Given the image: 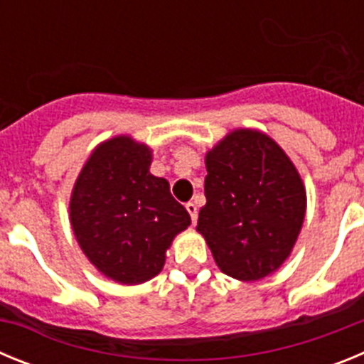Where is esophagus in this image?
<instances>
[{
  "mask_svg": "<svg viewBox=\"0 0 364 364\" xmlns=\"http://www.w3.org/2000/svg\"><path fill=\"white\" fill-rule=\"evenodd\" d=\"M186 210H188L189 217H191V222H193V224H195V222H197V217H198L197 205L193 204V202H188V204H186Z\"/></svg>",
  "mask_w": 364,
  "mask_h": 364,
  "instance_id": "obj_1",
  "label": "esophagus"
}]
</instances>
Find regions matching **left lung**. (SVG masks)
I'll use <instances>...</instances> for the list:
<instances>
[{
	"instance_id": "left-lung-1",
	"label": "left lung",
	"mask_w": 364,
	"mask_h": 364,
	"mask_svg": "<svg viewBox=\"0 0 364 364\" xmlns=\"http://www.w3.org/2000/svg\"><path fill=\"white\" fill-rule=\"evenodd\" d=\"M205 205L197 231L222 273L242 282L277 272L306 215V188L273 138L233 129L205 153Z\"/></svg>"
}]
</instances>
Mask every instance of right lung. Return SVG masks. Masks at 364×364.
Here are the masks:
<instances>
[{
  "label": "right lung",
  "mask_w": 364,
  "mask_h": 364,
  "mask_svg": "<svg viewBox=\"0 0 364 364\" xmlns=\"http://www.w3.org/2000/svg\"><path fill=\"white\" fill-rule=\"evenodd\" d=\"M153 151L120 134L98 144L74 182L69 218L82 252L102 275L134 286L159 275L191 217L169 182L151 175Z\"/></svg>",
  "instance_id": "right-lung-1"
}]
</instances>
